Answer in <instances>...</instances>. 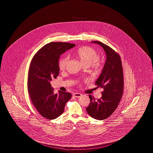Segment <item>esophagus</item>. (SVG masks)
<instances>
[{
	"label": "esophagus",
	"mask_w": 153,
	"mask_h": 153,
	"mask_svg": "<svg viewBox=\"0 0 153 153\" xmlns=\"http://www.w3.org/2000/svg\"><path fill=\"white\" fill-rule=\"evenodd\" d=\"M73 96H74V97H81V96H82V94H80V93H74L73 94Z\"/></svg>",
	"instance_id": "1"
}]
</instances>
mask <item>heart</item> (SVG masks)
<instances>
[{
  "label": "heart",
  "instance_id": "obj_1",
  "mask_svg": "<svg viewBox=\"0 0 153 153\" xmlns=\"http://www.w3.org/2000/svg\"><path fill=\"white\" fill-rule=\"evenodd\" d=\"M75 56L86 66H91L93 69L99 70L102 68V62L99 59V56L97 51L89 46H82L78 48L74 52ZM68 57L64 56L58 61V68L61 71H64L68 63Z\"/></svg>",
  "mask_w": 153,
  "mask_h": 153
}]
</instances>
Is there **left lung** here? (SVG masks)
Wrapping results in <instances>:
<instances>
[{
    "label": "left lung",
    "instance_id": "obj_1",
    "mask_svg": "<svg viewBox=\"0 0 153 153\" xmlns=\"http://www.w3.org/2000/svg\"><path fill=\"white\" fill-rule=\"evenodd\" d=\"M92 42L100 45L107 54V59L99 79L95 82L97 88H103L102 97L96 100L89 95L90 103L88 114L97 120L110 117L117 109L123 94L124 77L122 60L119 54L111 47L100 41Z\"/></svg>",
    "mask_w": 153,
    "mask_h": 153
}]
</instances>
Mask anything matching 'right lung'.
<instances>
[{
	"mask_svg": "<svg viewBox=\"0 0 153 153\" xmlns=\"http://www.w3.org/2000/svg\"><path fill=\"white\" fill-rule=\"evenodd\" d=\"M75 45L68 42H50L37 51L31 61L27 80L30 97L38 112L47 119L60 116L72 97L71 94L62 91L54 94L50 81L59 74L60 55Z\"/></svg>",
	"mask_w": 153,
	"mask_h": 153,
	"instance_id": "add662e5",
	"label": "right lung"
}]
</instances>
